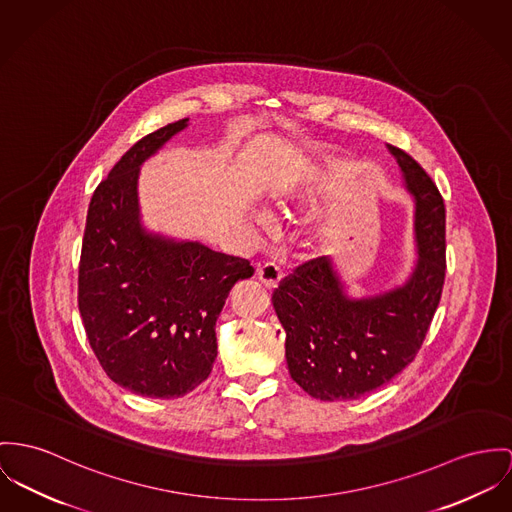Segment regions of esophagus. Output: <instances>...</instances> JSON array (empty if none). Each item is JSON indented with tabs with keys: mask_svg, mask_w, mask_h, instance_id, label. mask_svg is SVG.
I'll use <instances>...</instances> for the list:
<instances>
[{
	"mask_svg": "<svg viewBox=\"0 0 512 512\" xmlns=\"http://www.w3.org/2000/svg\"><path fill=\"white\" fill-rule=\"evenodd\" d=\"M257 278H259L267 288H276L278 282H280V278H282V273H280V269L276 267L275 263H263V265L257 267Z\"/></svg>",
	"mask_w": 512,
	"mask_h": 512,
	"instance_id": "34e87169",
	"label": "esophagus"
}]
</instances>
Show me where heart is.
<instances>
[{"mask_svg":"<svg viewBox=\"0 0 512 512\" xmlns=\"http://www.w3.org/2000/svg\"><path fill=\"white\" fill-rule=\"evenodd\" d=\"M308 197V191L306 189H298V191H294V193H290L288 198H292V200H300V198ZM284 204V202H282Z\"/></svg>","mask_w":512,"mask_h":512,"instance_id":"b5f03b06","label":"heart"}]
</instances>
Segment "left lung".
Masks as SVG:
<instances>
[{
    "label": "left lung",
    "instance_id": "8db88e82",
    "mask_svg": "<svg viewBox=\"0 0 512 512\" xmlns=\"http://www.w3.org/2000/svg\"><path fill=\"white\" fill-rule=\"evenodd\" d=\"M415 200L417 265L405 284L351 298L333 263L317 257L280 280L273 292L286 331L292 380L315 399L347 401L388 384L419 353L446 275L444 200L427 171L390 146Z\"/></svg>",
    "mask_w": 512,
    "mask_h": 512
}]
</instances>
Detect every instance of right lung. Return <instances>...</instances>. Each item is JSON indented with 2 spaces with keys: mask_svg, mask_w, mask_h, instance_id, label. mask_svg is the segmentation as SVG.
Returning a JSON list of instances; mask_svg holds the SVG:
<instances>
[{
  "mask_svg": "<svg viewBox=\"0 0 512 512\" xmlns=\"http://www.w3.org/2000/svg\"><path fill=\"white\" fill-rule=\"evenodd\" d=\"M189 118L138 140L95 189L85 222L78 306L105 374L132 394L171 399L193 392L218 354L216 319L247 259L198 241L150 234L140 224V165Z\"/></svg>",
  "mask_w": 512,
  "mask_h": 512,
  "instance_id": "add662e5",
  "label": "right lung"
}]
</instances>
